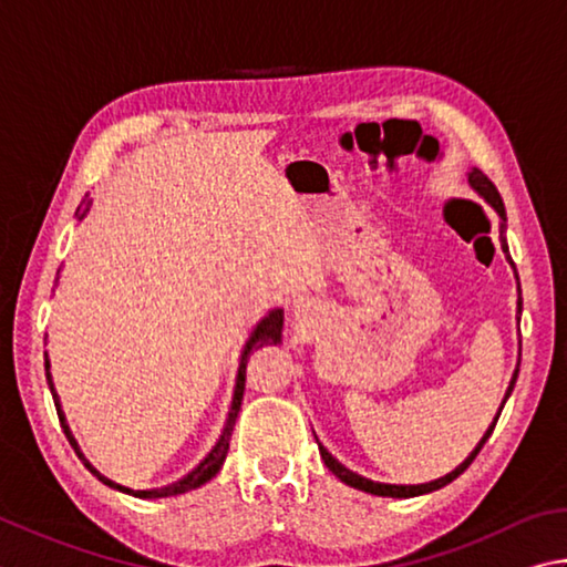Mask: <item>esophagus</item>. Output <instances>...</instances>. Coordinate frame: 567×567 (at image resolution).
Returning a JSON list of instances; mask_svg holds the SVG:
<instances>
[{
    "instance_id": "1",
    "label": "esophagus",
    "mask_w": 567,
    "mask_h": 567,
    "mask_svg": "<svg viewBox=\"0 0 567 567\" xmlns=\"http://www.w3.org/2000/svg\"><path fill=\"white\" fill-rule=\"evenodd\" d=\"M302 305H305V297H297V300H295V310H300Z\"/></svg>"
}]
</instances>
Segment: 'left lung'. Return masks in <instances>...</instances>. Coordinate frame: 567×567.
<instances>
[{
	"instance_id": "left-lung-1",
	"label": "left lung",
	"mask_w": 567,
	"mask_h": 567,
	"mask_svg": "<svg viewBox=\"0 0 567 567\" xmlns=\"http://www.w3.org/2000/svg\"><path fill=\"white\" fill-rule=\"evenodd\" d=\"M466 178H468V185H471V188L476 190V193L481 195V198L486 200V203L491 205V208L496 210L498 218H501V250H503V255H506V260H508V262H511V267H513V275H516V280H518L516 265H513L511 255H508V243H506V205H503V200H501V193H498V188H496V185H493L486 176H483V173H481L478 168H471V171L466 173ZM520 312H523V297H520V282H518V307H516V317H518V322H520ZM518 344H520V342H518ZM518 367H520V347H518V364H516V372H513V377H511V384H508V389H506V396H503V401H501V409H498L496 419H493V424L488 426L486 434L481 436V441L476 444V449L471 451V454L466 456V461L458 463V466H456L454 471H451V473H446V476H441V478H436V481H429V483H416V486H404V483H382V481L364 478V476H359V473H354V471H349L347 466H342V463H339L332 454H329V451H327L322 444H319V439L315 436V439H317V446H319V456L324 458L327 468L332 471L339 481H344L347 486L359 488V491H364V493H374V496L411 498V496H424V493H431V491L444 488L446 483H451L454 478H458L461 473L471 466V461L478 456V451L483 449V444H486L488 436L493 434V426H496V421H498L501 411H503V404H506L508 396H511V391H513V386H516Z\"/></svg>"
}]
</instances>
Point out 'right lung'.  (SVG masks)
Segmentation results:
<instances>
[{"label":"right lung","mask_w":567,"mask_h":567,"mask_svg":"<svg viewBox=\"0 0 567 567\" xmlns=\"http://www.w3.org/2000/svg\"><path fill=\"white\" fill-rule=\"evenodd\" d=\"M89 210H91V198H89V193H86V198L81 200V205H79L76 213H74V215H76V220H79V223L84 220L86 215H89ZM56 282H59V272H56ZM282 322H285V312L280 310V307H275V310L267 312V315L260 319V322H257V324L252 327V332H250V337H248V342H245L243 352H240V367H238V377H235V391H233L230 411H228V419H225V426H223V434H220V439L215 441V446L208 451V456H205V458L198 463V466H195L193 471L185 473L183 478L168 483V486L133 491V488H128V486H121V483H116V481H111V478H106V476H101V473H99L94 466H91V463L86 461V456L81 454V451H79L76 439H74V434H71V429H69V424H66V414H64V409H61V401H59V394H56L54 379H51V372H49V369H51L49 354L44 352L47 382H49V389H51V396H54V406H56V414H59V421H61V429H64V434H66V439L71 441V446L76 449L79 458L86 463V468H89L91 473H94V476H96L101 483H106V486L116 488V491H121V493H128V496H136V498H168V496H181V493H188V491H193V488H200L203 483H208V481L215 476V473L220 471L225 456H228V449H230V434H233L235 419H238V411H240V404H243V391H245V364H248V357H250L252 349H257V347H265V344H280V342H282Z\"/></svg>","instance_id":"obj_1"}]
</instances>
